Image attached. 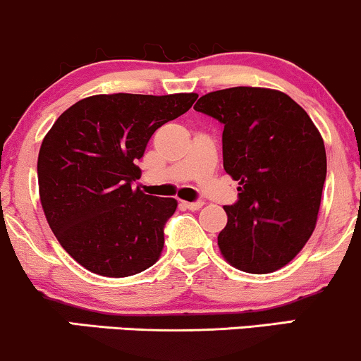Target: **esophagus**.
<instances>
[{
  "label": "esophagus",
  "mask_w": 361,
  "mask_h": 361,
  "mask_svg": "<svg viewBox=\"0 0 361 361\" xmlns=\"http://www.w3.org/2000/svg\"><path fill=\"white\" fill-rule=\"evenodd\" d=\"M202 204H204V202H202V201H196V202L182 201V206H184L185 209H190V211H197V209H201Z\"/></svg>",
  "instance_id": "esophagus-1"
}]
</instances>
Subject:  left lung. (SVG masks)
I'll use <instances>...</instances> for the list:
<instances>
[{
  "instance_id": "1",
  "label": "left lung",
  "mask_w": 361,
  "mask_h": 361,
  "mask_svg": "<svg viewBox=\"0 0 361 361\" xmlns=\"http://www.w3.org/2000/svg\"><path fill=\"white\" fill-rule=\"evenodd\" d=\"M224 125L223 165L238 180V202L223 206L228 223L218 247L231 267L272 274L304 248L317 223L326 150L309 114L286 92L228 87L194 104Z\"/></svg>"
}]
</instances>
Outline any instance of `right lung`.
Masks as SVG:
<instances>
[{"label":"right lung","instance_id":"right-lung-1","mask_svg":"<svg viewBox=\"0 0 361 361\" xmlns=\"http://www.w3.org/2000/svg\"><path fill=\"white\" fill-rule=\"evenodd\" d=\"M196 92L96 94L66 109L38 152V194L50 230L89 272L130 277L164 250L173 197L131 189L155 130L189 111Z\"/></svg>","mask_w":361,"mask_h":361}]
</instances>
